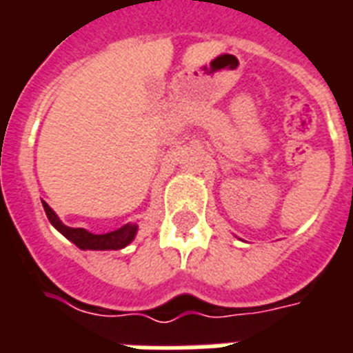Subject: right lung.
Segmentation results:
<instances>
[{"label": "right lung", "instance_id": "right-lung-1", "mask_svg": "<svg viewBox=\"0 0 353 353\" xmlns=\"http://www.w3.org/2000/svg\"><path fill=\"white\" fill-rule=\"evenodd\" d=\"M43 209H46V214L49 218L54 229L62 232L68 240H71L77 247L80 249H91V251H117L126 247L130 241L135 238V232H137V225L135 223H126V225L119 227L117 231L106 232V234H93V232L85 231V229H74V227L63 225L62 221L58 220V216L54 214V210L49 207V205L43 201Z\"/></svg>", "mask_w": 353, "mask_h": 353}]
</instances>
